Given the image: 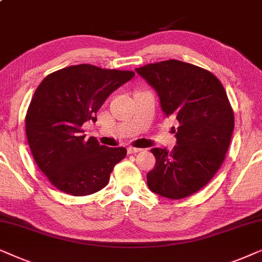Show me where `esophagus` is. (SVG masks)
<instances>
[{
	"label": "esophagus",
	"mask_w": 262,
	"mask_h": 262,
	"mask_svg": "<svg viewBox=\"0 0 262 262\" xmlns=\"http://www.w3.org/2000/svg\"><path fill=\"white\" fill-rule=\"evenodd\" d=\"M127 152L129 153V155H135V153H138V152H141V148L132 147V146H129V147H127Z\"/></svg>",
	"instance_id": "1"
}]
</instances>
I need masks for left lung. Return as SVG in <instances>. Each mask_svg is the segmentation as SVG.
I'll list each match as a JSON object with an SVG mask.
<instances>
[{"mask_svg": "<svg viewBox=\"0 0 262 262\" xmlns=\"http://www.w3.org/2000/svg\"><path fill=\"white\" fill-rule=\"evenodd\" d=\"M135 72L155 89L164 116L179 124L171 152L151 149L156 165L147 173L148 188L172 200L189 196L210 182L229 148L233 113L224 87L211 72L177 60Z\"/></svg>", "mask_w": 262, "mask_h": 262, "instance_id": "8db88e82", "label": "left lung"}]
</instances>
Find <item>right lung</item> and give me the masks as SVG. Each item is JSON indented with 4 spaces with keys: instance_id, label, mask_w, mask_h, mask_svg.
<instances>
[{
    "instance_id": "right-lung-1",
    "label": "right lung",
    "mask_w": 262,
    "mask_h": 262,
    "mask_svg": "<svg viewBox=\"0 0 262 262\" xmlns=\"http://www.w3.org/2000/svg\"><path fill=\"white\" fill-rule=\"evenodd\" d=\"M134 75L78 64L51 73L37 87L26 114V135L34 162L52 186L74 196L106 186L127 149L86 140L81 127L96 122L107 97Z\"/></svg>"
}]
</instances>
